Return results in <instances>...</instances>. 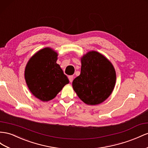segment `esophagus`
I'll use <instances>...</instances> for the list:
<instances>
[{
	"mask_svg": "<svg viewBox=\"0 0 148 148\" xmlns=\"http://www.w3.org/2000/svg\"><path fill=\"white\" fill-rule=\"evenodd\" d=\"M69 80L70 82H72L73 80V75H70L69 77Z\"/></svg>",
	"mask_w": 148,
	"mask_h": 148,
	"instance_id": "obj_1",
	"label": "esophagus"
}]
</instances>
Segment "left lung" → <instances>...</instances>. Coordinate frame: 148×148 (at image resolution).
Instances as JSON below:
<instances>
[{"instance_id":"left-lung-1","label":"left lung","mask_w":148,"mask_h":148,"mask_svg":"<svg viewBox=\"0 0 148 148\" xmlns=\"http://www.w3.org/2000/svg\"><path fill=\"white\" fill-rule=\"evenodd\" d=\"M81 63V73L73 81V88L86 105H99L110 97L114 88V68L105 56L93 50L84 54Z\"/></svg>"}]
</instances>
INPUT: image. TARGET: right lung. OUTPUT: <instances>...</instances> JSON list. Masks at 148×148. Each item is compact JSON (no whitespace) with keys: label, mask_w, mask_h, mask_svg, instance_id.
I'll return each instance as SVG.
<instances>
[{"label":"right lung","mask_w":148,"mask_h":148,"mask_svg":"<svg viewBox=\"0 0 148 148\" xmlns=\"http://www.w3.org/2000/svg\"><path fill=\"white\" fill-rule=\"evenodd\" d=\"M58 53L50 47L38 50L28 61L25 79L35 97L43 102L53 99L69 83L60 66L57 63Z\"/></svg>","instance_id":"1"}]
</instances>
